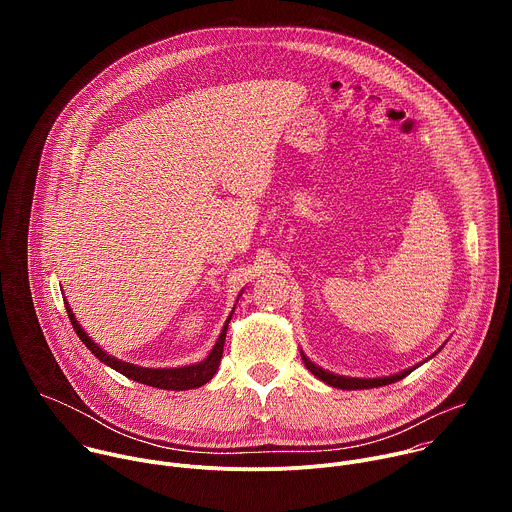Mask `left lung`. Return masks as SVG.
Masks as SVG:
<instances>
[{"label":"left lung","instance_id":"obj_1","mask_svg":"<svg viewBox=\"0 0 512 512\" xmlns=\"http://www.w3.org/2000/svg\"><path fill=\"white\" fill-rule=\"evenodd\" d=\"M302 360H304V364H306V369L314 375V377H318L320 381H324V383H328L330 387H336V389H344V391H350V389H373V387H383V385H391V383H397V381H401V379H405L409 373H413L417 367H411V369H407V371H403V373H399V375H393V377H381V379H352V377H342V375H334V373H328V371H324V369H320L318 364H314L304 352H302Z\"/></svg>","mask_w":512,"mask_h":512}]
</instances>
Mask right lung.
<instances>
[{
    "label": "right lung",
    "mask_w": 512,
    "mask_h": 512,
    "mask_svg": "<svg viewBox=\"0 0 512 512\" xmlns=\"http://www.w3.org/2000/svg\"><path fill=\"white\" fill-rule=\"evenodd\" d=\"M66 314L70 318V324L72 328H75L77 336L83 340V344L101 360L105 362L107 367L115 369L117 373H121L123 377L131 379V381H137L141 385H150V387H156V389H166V391H188V389H196V387H202L206 385L216 369L218 364H221V358H223V348H225V338H227V328H229V322H231V316L227 318L225 326H223V332L221 336L216 338V344L214 348L210 350V354L198 362V364H190V367H180V369H145V367H135V364H129V362H123L119 358H113L109 356L103 348H99L89 336L87 332L81 328V324L77 322L75 314H72L70 306L66 304Z\"/></svg>",
    "instance_id": "obj_1"
}]
</instances>
